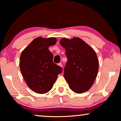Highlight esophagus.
Listing matches in <instances>:
<instances>
[{
  "mask_svg": "<svg viewBox=\"0 0 121 121\" xmlns=\"http://www.w3.org/2000/svg\"><path fill=\"white\" fill-rule=\"evenodd\" d=\"M58 65H59V66L61 67H62V64L61 63H58Z\"/></svg>",
  "mask_w": 121,
  "mask_h": 121,
  "instance_id": "1",
  "label": "esophagus"
}]
</instances>
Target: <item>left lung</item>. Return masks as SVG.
Returning a JSON list of instances; mask_svg holds the SVG:
<instances>
[{
    "label": "left lung",
    "instance_id": "8db88e82",
    "mask_svg": "<svg viewBox=\"0 0 121 121\" xmlns=\"http://www.w3.org/2000/svg\"><path fill=\"white\" fill-rule=\"evenodd\" d=\"M60 44L65 48L67 62L64 77L70 89L82 93L93 84L99 69V61L93 49L79 38H62Z\"/></svg>",
    "mask_w": 121,
    "mask_h": 121
}]
</instances>
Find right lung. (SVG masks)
Listing matches in <instances>:
<instances>
[{
  "instance_id": "add662e5",
  "label": "right lung",
  "mask_w": 121,
  "mask_h": 121,
  "mask_svg": "<svg viewBox=\"0 0 121 121\" xmlns=\"http://www.w3.org/2000/svg\"><path fill=\"white\" fill-rule=\"evenodd\" d=\"M54 37H38L32 41L22 52L20 67L26 84L32 91L44 94L52 89L61 67L53 61V56L48 50L56 43Z\"/></svg>"
}]
</instances>
